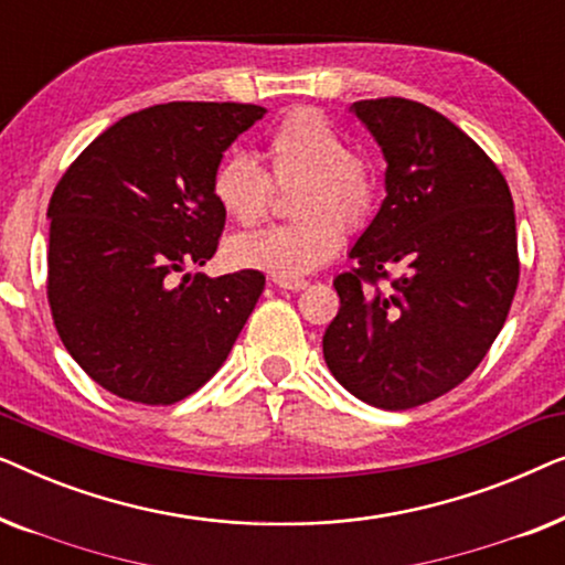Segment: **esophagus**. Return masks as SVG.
<instances>
[{"label":"esophagus","mask_w":565,"mask_h":565,"mask_svg":"<svg viewBox=\"0 0 565 565\" xmlns=\"http://www.w3.org/2000/svg\"><path fill=\"white\" fill-rule=\"evenodd\" d=\"M273 282L277 288H285V290H303L306 288V280H300V277H273Z\"/></svg>","instance_id":"esophagus-1"}]
</instances>
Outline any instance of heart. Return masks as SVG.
Listing matches in <instances>:
<instances>
[{"label": "heart", "mask_w": 565, "mask_h": 565, "mask_svg": "<svg viewBox=\"0 0 565 565\" xmlns=\"http://www.w3.org/2000/svg\"><path fill=\"white\" fill-rule=\"evenodd\" d=\"M262 159L275 182H292L290 211L298 215L231 242V259L273 277H303L342 246L347 226L373 213L377 172L373 161L350 151L347 136L327 115L300 107L275 122L262 141ZM246 153H228L215 167L211 192L221 211L242 226L265 218L269 180Z\"/></svg>", "instance_id": "obj_1"}]
</instances>
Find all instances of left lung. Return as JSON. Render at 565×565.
<instances>
[{
    "mask_svg": "<svg viewBox=\"0 0 565 565\" xmlns=\"http://www.w3.org/2000/svg\"><path fill=\"white\" fill-rule=\"evenodd\" d=\"M352 113L388 164L385 200L350 249L358 267L334 277L323 360L352 396L404 412L466 381L504 327L520 282L514 203L481 146L431 107L381 97Z\"/></svg>",
    "mask_w": 565,
    "mask_h": 565,
    "instance_id": "left-lung-1",
    "label": "left lung"
}]
</instances>
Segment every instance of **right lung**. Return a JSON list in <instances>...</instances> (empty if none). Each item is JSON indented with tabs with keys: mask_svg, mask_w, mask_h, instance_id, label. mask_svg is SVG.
Masks as SVG:
<instances>
[{
	"mask_svg": "<svg viewBox=\"0 0 565 565\" xmlns=\"http://www.w3.org/2000/svg\"><path fill=\"white\" fill-rule=\"evenodd\" d=\"M267 110L167 103L99 134L49 203V303L92 381L146 406L215 375L265 290L259 269L180 277L218 249L226 213L211 180L223 151Z\"/></svg>",
	"mask_w": 565,
	"mask_h": 565,
	"instance_id": "obj_1",
	"label": "right lung"
}]
</instances>
